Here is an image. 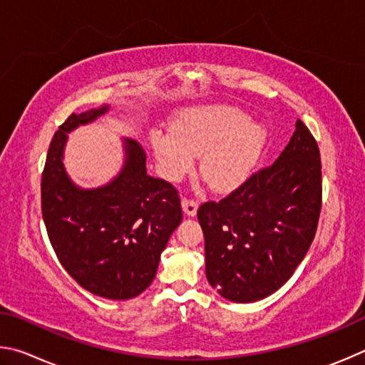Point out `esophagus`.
I'll return each mask as SVG.
<instances>
[{
    "mask_svg": "<svg viewBox=\"0 0 365 365\" xmlns=\"http://www.w3.org/2000/svg\"><path fill=\"white\" fill-rule=\"evenodd\" d=\"M182 210L184 213L187 216H194L197 213V207H199V203H197L195 199H190V197H182Z\"/></svg>",
    "mask_w": 365,
    "mask_h": 365,
    "instance_id": "1",
    "label": "esophagus"
}]
</instances>
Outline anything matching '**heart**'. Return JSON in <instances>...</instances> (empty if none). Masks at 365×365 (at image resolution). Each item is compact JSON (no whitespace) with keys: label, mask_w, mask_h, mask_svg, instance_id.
<instances>
[{"label":"heart","mask_w":365,"mask_h":365,"mask_svg":"<svg viewBox=\"0 0 365 365\" xmlns=\"http://www.w3.org/2000/svg\"><path fill=\"white\" fill-rule=\"evenodd\" d=\"M152 145L165 178L178 181L202 155L210 186L232 189L250 175L266 145L264 128L234 107L197 108L178 120L173 133H155Z\"/></svg>","instance_id":"obj_1"}]
</instances>
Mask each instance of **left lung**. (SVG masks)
<instances>
[{"mask_svg": "<svg viewBox=\"0 0 365 365\" xmlns=\"http://www.w3.org/2000/svg\"><path fill=\"white\" fill-rule=\"evenodd\" d=\"M321 208V153L308 126L298 120L276 162L197 210L208 282L237 303L271 295L308 253Z\"/></svg>", "mask_w": 365, "mask_h": 365, "instance_id": "left-lung-1", "label": "left lung"}]
</instances>
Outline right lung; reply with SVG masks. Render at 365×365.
<instances>
[{
    "instance_id": "add662e5",
    "label": "right lung",
    "mask_w": 365,
    "mask_h": 365,
    "mask_svg": "<svg viewBox=\"0 0 365 365\" xmlns=\"http://www.w3.org/2000/svg\"><path fill=\"white\" fill-rule=\"evenodd\" d=\"M107 107L72 113L51 140L41 175V213L59 263L83 289L108 299L143 293L182 220L178 189L145 173V152L125 140L126 165L106 187H75L62 165L67 133Z\"/></svg>"
}]
</instances>
